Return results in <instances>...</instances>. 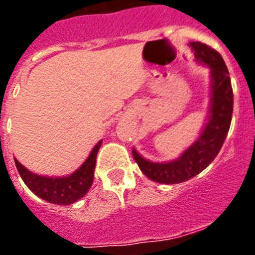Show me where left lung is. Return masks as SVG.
Masks as SVG:
<instances>
[{
  "label": "left lung",
  "instance_id": "obj_1",
  "mask_svg": "<svg viewBox=\"0 0 255 255\" xmlns=\"http://www.w3.org/2000/svg\"><path fill=\"white\" fill-rule=\"evenodd\" d=\"M189 46L198 64L211 69V105L204 129L199 138L175 161L164 163L148 161L132 148V157L141 172L161 184L184 182L208 167L222 148L233 119V87L222 56L200 42H190Z\"/></svg>",
  "mask_w": 255,
  "mask_h": 255
}]
</instances>
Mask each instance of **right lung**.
<instances>
[{
	"label": "right lung",
	"mask_w": 255,
	"mask_h": 255,
	"mask_svg": "<svg viewBox=\"0 0 255 255\" xmlns=\"http://www.w3.org/2000/svg\"><path fill=\"white\" fill-rule=\"evenodd\" d=\"M102 140L94 145L91 154L84 163L69 176L48 177L40 176L26 170L16 158L15 164L22 181L37 197L53 204H71L82 199L93 184L94 168H96L97 153L100 150Z\"/></svg>",
	"instance_id": "obj_1"
}]
</instances>
